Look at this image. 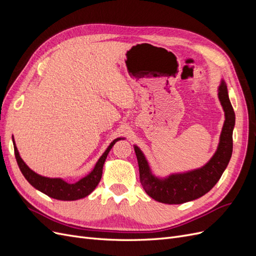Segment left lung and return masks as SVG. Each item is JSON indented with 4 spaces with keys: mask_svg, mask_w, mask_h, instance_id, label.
I'll return each instance as SVG.
<instances>
[{
    "mask_svg": "<svg viewBox=\"0 0 256 256\" xmlns=\"http://www.w3.org/2000/svg\"><path fill=\"white\" fill-rule=\"evenodd\" d=\"M218 98L226 120L216 150L203 166L182 173H172L166 177L156 176L144 152L140 147L134 145L142 187L154 200L164 204H182L196 200L210 191L226 171L233 152L235 112L230 102L226 83L223 79L218 86Z\"/></svg>",
    "mask_w": 256,
    "mask_h": 256,
    "instance_id": "obj_1",
    "label": "left lung"
}]
</instances>
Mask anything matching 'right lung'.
Returning <instances> with one entry per match:
<instances>
[{
    "mask_svg": "<svg viewBox=\"0 0 256 256\" xmlns=\"http://www.w3.org/2000/svg\"><path fill=\"white\" fill-rule=\"evenodd\" d=\"M125 138H118L113 140L110 145L108 146V148L104 150V152L102 154V157L98 159L94 168L92 171L82 177L81 180L76 182H67L63 178L60 177H46L42 176L40 174L35 173L33 170H30L24 161L20 157V154L18 152V148L16 146L12 136V143H14V156H16L17 164L19 166V168L23 176L26 177V180L33 186L35 189L44 193L46 196H48L52 198L60 200H76L88 196V194L95 190V188L98 186L100 180L102 176V168L104 161L109 154L113 145L120 141L124 140Z\"/></svg>",
    "mask_w": 256,
    "mask_h": 256,
    "instance_id": "obj_1",
    "label": "right lung"
}]
</instances>
